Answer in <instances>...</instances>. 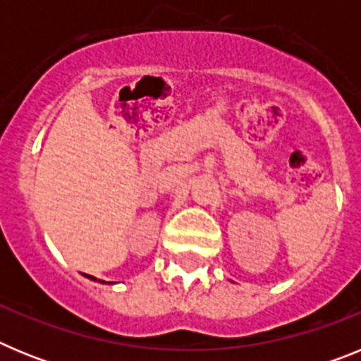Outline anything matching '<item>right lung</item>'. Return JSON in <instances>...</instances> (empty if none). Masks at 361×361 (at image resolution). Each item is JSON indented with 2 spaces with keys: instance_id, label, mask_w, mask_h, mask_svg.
<instances>
[{
  "instance_id": "add662e5",
  "label": "right lung",
  "mask_w": 361,
  "mask_h": 361,
  "mask_svg": "<svg viewBox=\"0 0 361 361\" xmlns=\"http://www.w3.org/2000/svg\"><path fill=\"white\" fill-rule=\"evenodd\" d=\"M86 276H88V279H92V280H95V279H94V276H90V275H86ZM99 282H101V280H99Z\"/></svg>"
}]
</instances>
